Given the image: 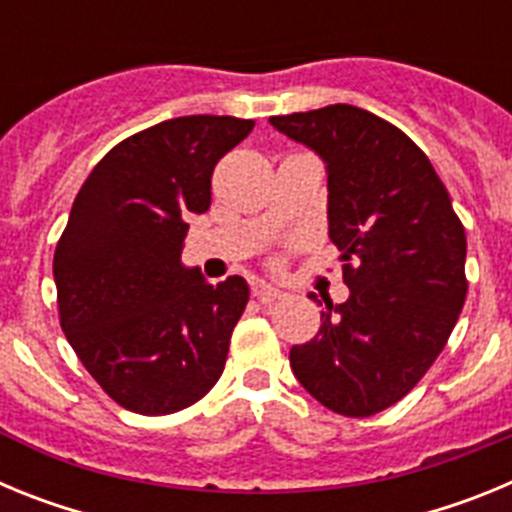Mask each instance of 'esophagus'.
Masks as SVG:
<instances>
[{
	"mask_svg": "<svg viewBox=\"0 0 512 512\" xmlns=\"http://www.w3.org/2000/svg\"><path fill=\"white\" fill-rule=\"evenodd\" d=\"M251 295L256 297V300H259V302H264V305H269V302L282 300V292H279L277 287H271V284H266V282H253L251 284Z\"/></svg>",
	"mask_w": 512,
	"mask_h": 512,
	"instance_id": "esophagus-1",
	"label": "esophagus"
}]
</instances>
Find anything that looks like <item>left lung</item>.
I'll list each match as a JSON object with an SVG mask.
<instances>
[{"label": "left lung", "mask_w": 512, "mask_h": 512, "mask_svg": "<svg viewBox=\"0 0 512 512\" xmlns=\"http://www.w3.org/2000/svg\"><path fill=\"white\" fill-rule=\"evenodd\" d=\"M328 164L330 241L343 253V305L289 364L320 405L369 418L400 402L443 351L467 300V233L423 151L354 107L271 117Z\"/></svg>", "instance_id": "8db88e82"}]
</instances>
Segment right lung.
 Listing matches in <instances>:
<instances>
[{
  "instance_id": "add662e5",
  "label": "right lung",
  "mask_w": 512,
  "mask_h": 512,
  "mask_svg": "<svg viewBox=\"0 0 512 512\" xmlns=\"http://www.w3.org/2000/svg\"><path fill=\"white\" fill-rule=\"evenodd\" d=\"M253 120L189 115L120 140L76 194L56 243L58 318L117 405L169 415L207 395L228 361L248 284L182 266L187 217L205 212L212 171Z\"/></svg>"
}]
</instances>
